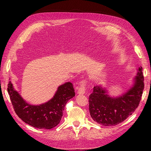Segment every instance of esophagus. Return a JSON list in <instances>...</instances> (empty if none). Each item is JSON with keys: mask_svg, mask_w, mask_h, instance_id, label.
<instances>
[{"mask_svg": "<svg viewBox=\"0 0 151 151\" xmlns=\"http://www.w3.org/2000/svg\"><path fill=\"white\" fill-rule=\"evenodd\" d=\"M87 80L86 79H83L80 81V83L79 84V86L78 88V90H77V93L79 94H84L86 92V86L87 84Z\"/></svg>", "mask_w": 151, "mask_h": 151, "instance_id": "1", "label": "esophagus"}]
</instances>
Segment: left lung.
I'll use <instances>...</instances> for the list:
<instances>
[{
	"label": "left lung",
	"instance_id": "8db88e82",
	"mask_svg": "<svg viewBox=\"0 0 151 151\" xmlns=\"http://www.w3.org/2000/svg\"><path fill=\"white\" fill-rule=\"evenodd\" d=\"M142 68L139 67L134 87L119 98H110L101 87L94 86L89 97L91 118L103 126H114L125 120L139 106L144 88Z\"/></svg>",
	"mask_w": 151,
	"mask_h": 151
}]
</instances>
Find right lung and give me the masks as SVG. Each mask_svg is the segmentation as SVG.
<instances>
[{
    "label": "right lung",
    "instance_id": "1",
    "mask_svg": "<svg viewBox=\"0 0 151 151\" xmlns=\"http://www.w3.org/2000/svg\"><path fill=\"white\" fill-rule=\"evenodd\" d=\"M7 91L17 115L29 125L44 129H51L60 123L66 103L76 94L73 84L68 82L58 87L54 97L49 101L33 106L24 101L14 89L11 82L7 85Z\"/></svg>",
    "mask_w": 151,
    "mask_h": 151
}]
</instances>
